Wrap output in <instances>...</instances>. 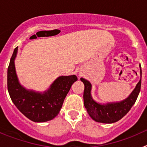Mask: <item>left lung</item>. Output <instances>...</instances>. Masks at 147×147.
Masks as SVG:
<instances>
[{
    "mask_svg": "<svg viewBox=\"0 0 147 147\" xmlns=\"http://www.w3.org/2000/svg\"><path fill=\"white\" fill-rule=\"evenodd\" d=\"M139 67L141 78V65H139ZM80 80L85 85L83 98L87 112L95 121L105 124H112L118 121L129 112L138 96L141 85V80H140L129 96L121 102L100 104L96 102L92 97L91 83L84 78H81Z\"/></svg>",
    "mask_w": 147,
    "mask_h": 147,
    "instance_id": "left-lung-1",
    "label": "left lung"
}]
</instances>
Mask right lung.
Masks as SVG:
<instances>
[{"label": "right lung", "instance_id": "add662e5", "mask_svg": "<svg viewBox=\"0 0 147 147\" xmlns=\"http://www.w3.org/2000/svg\"><path fill=\"white\" fill-rule=\"evenodd\" d=\"M15 48L7 71V87L10 98L20 112L32 121L45 122L59 114L71 85L77 81L76 75L60 76L44 92L28 90L20 85L15 70Z\"/></svg>", "mask_w": 147, "mask_h": 147}]
</instances>
